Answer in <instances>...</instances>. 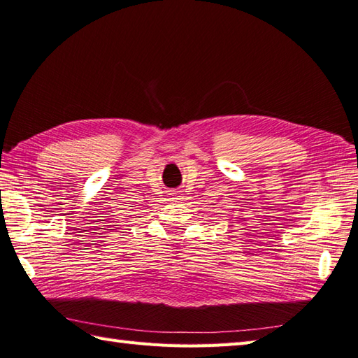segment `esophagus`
<instances>
[{
  "instance_id": "obj_1",
  "label": "esophagus",
  "mask_w": 358,
  "mask_h": 358,
  "mask_svg": "<svg viewBox=\"0 0 358 358\" xmlns=\"http://www.w3.org/2000/svg\"><path fill=\"white\" fill-rule=\"evenodd\" d=\"M173 194H174V193H173Z\"/></svg>"
}]
</instances>
